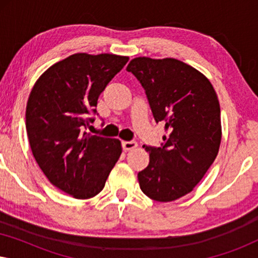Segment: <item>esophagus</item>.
<instances>
[{
    "mask_svg": "<svg viewBox=\"0 0 258 258\" xmlns=\"http://www.w3.org/2000/svg\"><path fill=\"white\" fill-rule=\"evenodd\" d=\"M136 147H137V142H135V141H123L122 142L123 150H132V149H135Z\"/></svg>",
    "mask_w": 258,
    "mask_h": 258,
    "instance_id": "1",
    "label": "esophagus"
}]
</instances>
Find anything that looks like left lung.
<instances>
[{
    "instance_id": "left-lung-1",
    "label": "left lung",
    "mask_w": 258,
    "mask_h": 258,
    "mask_svg": "<svg viewBox=\"0 0 258 258\" xmlns=\"http://www.w3.org/2000/svg\"><path fill=\"white\" fill-rule=\"evenodd\" d=\"M126 70L146 91L156 123L167 135L161 147L143 146L150 161L140 171V188L151 200L170 202L195 188L217 156L221 109L203 74L175 58L137 57Z\"/></svg>"
}]
</instances>
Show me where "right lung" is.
<instances>
[{
	"label": "right lung",
	"mask_w": 258,
	"mask_h": 258,
	"mask_svg": "<svg viewBox=\"0 0 258 258\" xmlns=\"http://www.w3.org/2000/svg\"><path fill=\"white\" fill-rule=\"evenodd\" d=\"M129 57L75 54L51 66L35 83L26 110L33 155L51 184L86 200L104 188L121 156V142L87 133L97 100Z\"/></svg>",
	"instance_id": "1"
}]
</instances>
